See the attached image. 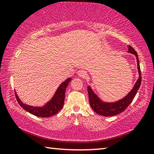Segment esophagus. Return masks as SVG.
<instances>
[{"mask_svg": "<svg viewBox=\"0 0 154 154\" xmlns=\"http://www.w3.org/2000/svg\"><path fill=\"white\" fill-rule=\"evenodd\" d=\"M77 74H78V76L82 78L85 77L87 75L86 71H84V70H79V71L77 72Z\"/></svg>", "mask_w": 154, "mask_h": 154, "instance_id": "34e87169", "label": "esophagus"}]
</instances>
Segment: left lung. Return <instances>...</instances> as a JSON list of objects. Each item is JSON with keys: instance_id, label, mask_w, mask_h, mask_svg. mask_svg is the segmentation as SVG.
Wrapping results in <instances>:
<instances>
[{"instance_id": "8db88e82", "label": "left lung", "mask_w": 154, "mask_h": 154, "mask_svg": "<svg viewBox=\"0 0 154 154\" xmlns=\"http://www.w3.org/2000/svg\"><path fill=\"white\" fill-rule=\"evenodd\" d=\"M128 51L129 53H131L137 57V66L138 71H139V79L135 83L134 88L132 90L128 93V94L126 95L122 100L117 101L116 103H103L101 101L99 98L96 96L90 87L88 88V96H89V101L91 107L94 111L96 113H98L100 116H116L119 113H122V111L126 110V109L128 106L132 101L133 100L135 95L137 92V90L139 89V87L141 83V71H140V65H139V60L138 57L137 51L134 50V49L130 45L128 46Z\"/></svg>"}]
</instances>
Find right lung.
<instances>
[{"mask_svg": "<svg viewBox=\"0 0 154 154\" xmlns=\"http://www.w3.org/2000/svg\"><path fill=\"white\" fill-rule=\"evenodd\" d=\"M71 81V78H68L65 82L62 83L51 100L45 105L41 107H35V106L25 105L20 100L16 94H15V97L17 98L19 105L30 113L37 117H40V118H48L58 113L59 111L62 109L64 105L65 92H66L68 84Z\"/></svg>", "mask_w": 154, "mask_h": 154, "instance_id": "right-lung-1", "label": "right lung"}]
</instances>
